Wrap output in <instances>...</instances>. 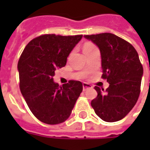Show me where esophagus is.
Masks as SVG:
<instances>
[{
    "label": "esophagus",
    "mask_w": 150,
    "mask_h": 150,
    "mask_svg": "<svg viewBox=\"0 0 150 150\" xmlns=\"http://www.w3.org/2000/svg\"><path fill=\"white\" fill-rule=\"evenodd\" d=\"M82 87H83V91H86L87 89H90V88H92L91 85L88 84L86 82H83V83H82Z\"/></svg>",
    "instance_id": "esophagus-1"
}]
</instances>
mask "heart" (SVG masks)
<instances>
[{"mask_svg":"<svg viewBox=\"0 0 150 150\" xmlns=\"http://www.w3.org/2000/svg\"><path fill=\"white\" fill-rule=\"evenodd\" d=\"M94 47H96L94 46V44H93V43H90V42H86V43H85L84 44H83L82 49H83V52H86L87 51V50H91V49H93V48Z\"/></svg>","mask_w":150,"mask_h":150,"instance_id":"b5f03b06","label":"heart"}]
</instances>
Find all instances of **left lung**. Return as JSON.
Returning <instances> with one entry per match:
<instances>
[{
	"label": "left lung",
	"instance_id": "left-lung-1",
	"mask_svg": "<svg viewBox=\"0 0 150 150\" xmlns=\"http://www.w3.org/2000/svg\"><path fill=\"white\" fill-rule=\"evenodd\" d=\"M84 37L100 49L102 78L109 83L106 91L94 87L97 96L92 100L91 106L103 121H120L131 111L139 96L143 68L139 54L132 44L114 34Z\"/></svg>",
	"mask_w": 150,
	"mask_h": 150
}]
</instances>
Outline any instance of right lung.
I'll use <instances>...</instances> for the list:
<instances>
[{
	"label": "right lung",
	"instance_id": "right-lung-1",
	"mask_svg": "<svg viewBox=\"0 0 150 150\" xmlns=\"http://www.w3.org/2000/svg\"><path fill=\"white\" fill-rule=\"evenodd\" d=\"M82 35L63 36L46 34L31 40L18 63L20 90L34 116L48 125L64 122L70 116L82 91V83L70 80L59 86L55 71L64 67L67 58Z\"/></svg>",
	"mask_w": 150,
	"mask_h": 150
}]
</instances>
